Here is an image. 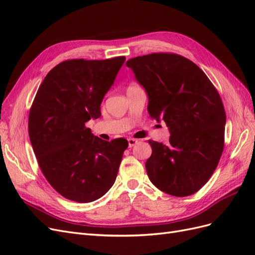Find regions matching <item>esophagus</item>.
I'll use <instances>...</instances> for the list:
<instances>
[{"instance_id":"esophagus-1","label":"esophagus","mask_w":255,"mask_h":255,"mask_svg":"<svg viewBox=\"0 0 255 255\" xmlns=\"http://www.w3.org/2000/svg\"><path fill=\"white\" fill-rule=\"evenodd\" d=\"M128 146H129V148H132V146H134L138 142V140L135 139V138H128Z\"/></svg>"}]
</instances>
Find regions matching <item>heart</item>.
<instances>
[{
  "label": "heart",
  "instance_id": "heart-1",
  "mask_svg": "<svg viewBox=\"0 0 255 255\" xmlns=\"http://www.w3.org/2000/svg\"><path fill=\"white\" fill-rule=\"evenodd\" d=\"M134 86H136V85H130V86H128V88H129V87H134Z\"/></svg>",
  "mask_w": 255,
  "mask_h": 255
}]
</instances>
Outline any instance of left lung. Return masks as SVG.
Masks as SVG:
<instances>
[{
    "label": "left lung",
    "mask_w": 255,
    "mask_h": 255,
    "mask_svg": "<svg viewBox=\"0 0 255 255\" xmlns=\"http://www.w3.org/2000/svg\"><path fill=\"white\" fill-rule=\"evenodd\" d=\"M149 98L152 119L164 120L169 143L149 140L145 170L168 195L187 197L211 179L225 146L226 112L206 74L174 53H152L127 61Z\"/></svg>",
    "instance_id": "8db88e82"
}]
</instances>
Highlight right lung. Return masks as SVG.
<instances>
[{"instance_id": "obj_1", "label": "right lung", "mask_w": 255, "mask_h": 255, "mask_svg": "<svg viewBox=\"0 0 255 255\" xmlns=\"http://www.w3.org/2000/svg\"><path fill=\"white\" fill-rule=\"evenodd\" d=\"M125 60L63 61L45 76L29 110L28 135L38 165L51 186L71 201H95L117 177L128 140L100 139L85 123L101 116L102 100Z\"/></svg>"}]
</instances>
